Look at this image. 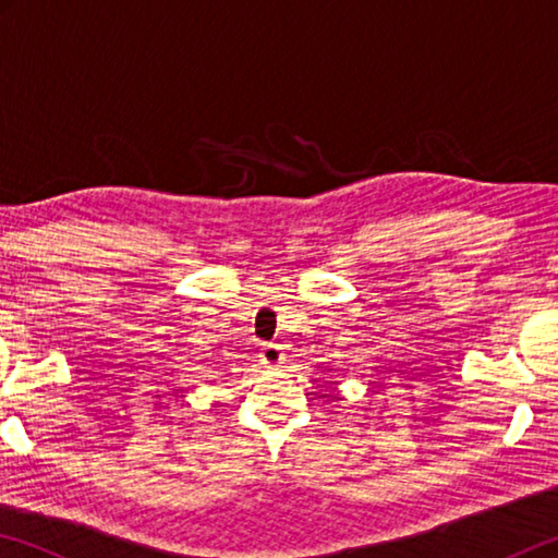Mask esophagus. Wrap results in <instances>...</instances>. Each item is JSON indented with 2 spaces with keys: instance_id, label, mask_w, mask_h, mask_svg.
<instances>
[{
  "instance_id": "esophagus-1",
  "label": "esophagus",
  "mask_w": 558,
  "mask_h": 558,
  "mask_svg": "<svg viewBox=\"0 0 558 558\" xmlns=\"http://www.w3.org/2000/svg\"><path fill=\"white\" fill-rule=\"evenodd\" d=\"M280 359H282V354H280V347L276 342H266L260 347V362L266 366H278Z\"/></svg>"
}]
</instances>
